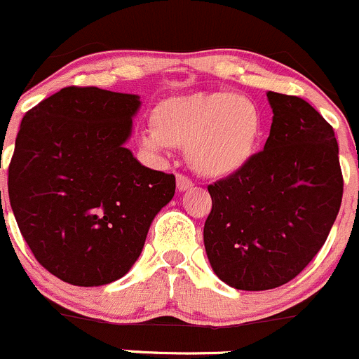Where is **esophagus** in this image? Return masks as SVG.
<instances>
[{
    "instance_id": "esophagus-1",
    "label": "esophagus",
    "mask_w": 359,
    "mask_h": 359,
    "mask_svg": "<svg viewBox=\"0 0 359 359\" xmlns=\"http://www.w3.org/2000/svg\"><path fill=\"white\" fill-rule=\"evenodd\" d=\"M193 187V180L187 179L186 175H182V173H177V189L182 193V191H187Z\"/></svg>"
}]
</instances>
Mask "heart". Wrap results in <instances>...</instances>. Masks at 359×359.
<instances>
[{"label": "heart", "mask_w": 359, "mask_h": 359, "mask_svg": "<svg viewBox=\"0 0 359 359\" xmlns=\"http://www.w3.org/2000/svg\"><path fill=\"white\" fill-rule=\"evenodd\" d=\"M262 114L253 100L231 92L191 93L161 100L151 111V130L140 144L151 153L186 147L203 177L224 179L243 170L262 137Z\"/></svg>", "instance_id": "heart-1"}]
</instances>
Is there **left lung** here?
<instances>
[{"label":"left lung","mask_w":359,"mask_h":359,"mask_svg":"<svg viewBox=\"0 0 359 359\" xmlns=\"http://www.w3.org/2000/svg\"><path fill=\"white\" fill-rule=\"evenodd\" d=\"M267 100L274 116L264 151L208 186L206 255L236 290L293 280L325 245L342 203L334 128L300 97L267 92Z\"/></svg>","instance_id":"obj_1"}]
</instances>
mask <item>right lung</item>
Here are the masks:
<instances>
[{"label": "right lung", "instance_id": "add662e5", "mask_svg": "<svg viewBox=\"0 0 359 359\" xmlns=\"http://www.w3.org/2000/svg\"><path fill=\"white\" fill-rule=\"evenodd\" d=\"M140 97L67 86L25 112L8 166V196L36 260L76 287L130 271L175 177L126 149Z\"/></svg>", "mask_w": 359, "mask_h": 359}]
</instances>
